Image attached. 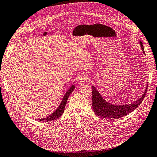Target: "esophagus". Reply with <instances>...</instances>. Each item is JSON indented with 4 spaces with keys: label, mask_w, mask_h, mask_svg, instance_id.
I'll use <instances>...</instances> for the list:
<instances>
[{
    "label": "esophagus",
    "mask_w": 157,
    "mask_h": 157,
    "mask_svg": "<svg viewBox=\"0 0 157 157\" xmlns=\"http://www.w3.org/2000/svg\"><path fill=\"white\" fill-rule=\"evenodd\" d=\"M88 81H89V78H88L87 76H85V75H81L78 78V82L80 84L85 83V82H88Z\"/></svg>",
    "instance_id": "esophagus-1"
}]
</instances>
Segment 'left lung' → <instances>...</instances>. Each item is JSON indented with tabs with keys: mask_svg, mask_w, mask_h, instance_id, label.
Here are the masks:
<instances>
[{
	"mask_svg": "<svg viewBox=\"0 0 157 157\" xmlns=\"http://www.w3.org/2000/svg\"><path fill=\"white\" fill-rule=\"evenodd\" d=\"M142 52L145 53L143 43L139 40ZM148 88V84L141 98L132 103L117 105L108 102L99 93L96 87L92 86V106L96 115L103 118H118L128 115L134 111L144 100Z\"/></svg>",
	"mask_w": 157,
	"mask_h": 157,
	"instance_id": "1",
	"label": "left lung"
}]
</instances>
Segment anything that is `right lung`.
Here are the masks:
<instances>
[{
	"label": "right lung",
	"instance_id": "obj_1",
	"mask_svg": "<svg viewBox=\"0 0 157 157\" xmlns=\"http://www.w3.org/2000/svg\"><path fill=\"white\" fill-rule=\"evenodd\" d=\"M75 89V84L71 85L70 88L67 90V91L64 94L62 101H61L60 105H59V106L58 107V108H57L52 114H51L49 117H47L44 118L37 119V121H42V122H47V121H50L55 120L59 118L62 116L63 113H64L66 104V102L67 101V99H68L69 95L71 94V93L74 91Z\"/></svg>",
	"mask_w": 157,
	"mask_h": 157
}]
</instances>
